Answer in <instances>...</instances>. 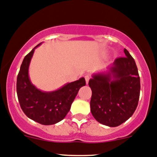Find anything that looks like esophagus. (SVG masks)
<instances>
[{"instance_id":"obj_1","label":"esophagus","mask_w":157,"mask_h":157,"mask_svg":"<svg viewBox=\"0 0 157 157\" xmlns=\"http://www.w3.org/2000/svg\"><path fill=\"white\" fill-rule=\"evenodd\" d=\"M90 78V77L89 75H86V76H85V80H86V84H87L88 82H89Z\"/></svg>"}]
</instances>
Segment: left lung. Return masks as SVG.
I'll return each mask as SVG.
<instances>
[{
    "instance_id": "1",
    "label": "left lung",
    "mask_w": 157,
    "mask_h": 157,
    "mask_svg": "<svg viewBox=\"0 0 157 157\" xmlns=\"http://www.w3.org/2000/svg\"><path fill=\"white\" fill-rule=\"evenodd\" d=\"M106 72L93 74L90 111L100 124L115 127L127 121L138 105L140 80L134 59L127 49Z\"/></svg>"
}]
</instances>
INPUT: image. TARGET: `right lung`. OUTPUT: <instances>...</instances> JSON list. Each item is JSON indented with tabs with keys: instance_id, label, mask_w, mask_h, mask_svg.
<instances>
[{
	"instance_id": "add662e5",
	"label": "right lung",
	"mask_w": 157,
	"mask_h": 157,
	"mask_svg": "<svg viewBox=\"0 0 157 157\" xmlns=\"http://www.w3.org/2000/svg\"><path fill=\"white\" fill-rule=\"evenodd\" d=\"M40 44L23 60L17 78V94L20 106L28 118L43 125H52L66 117L79 90L85 86L86 81L81 77L51 92L37 89L30 81L28 70L35 48Z\"/></svg>"
}]
</instances>
